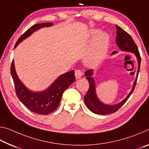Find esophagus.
<instances>
[{
  "instance_id": "1",
  "label": "esophagus",
  "mask_w": 149,
  "mask_h": 149,
  "mask_svg": "<svg viewBox=\"0 0 149 149\" xmlns=\"http://www.w3.org/2000/svg\"><path fill=\"white\" fill-rule=\"evenodd\" d=\"M82 75H83V73L80 70L78 69L75 71V77H76V79H79V78L82 76Z\"/></svg>"
}]
</instances>
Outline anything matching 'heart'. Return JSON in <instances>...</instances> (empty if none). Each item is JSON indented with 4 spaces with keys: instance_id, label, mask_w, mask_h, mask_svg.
I'll list each match as a JSON object with an SVG mask.
<instances>
[{
    "instance_id": "b5f03b06",
    "label": "heart",
    "mask_w": 149,
    "mask_h": 149,
    "mask_svg": "<svg viewBox=\"0 0 149 149\" xmlns=\"http://www.w3.org/2000/svg\"><path fill=\"white\" fill-rule=\"evenodd\" d=\"M99 30L92 29L90 31V37L93 41L89 53L86 58L89 65H96L107 54L110 42L109 35L106 33H100Z\"/></svg>"
}]
</instances>
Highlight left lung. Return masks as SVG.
<instances>
[{"instance_id":"8db88e82","label":"left lung","mask_w":149,"mask_h":149,"mask_svg":"<svg viewBox=\"0 0 149 149\" xmlns=\"http://www.w3.org/2000/svg\"><path fill=\"white\" fill-rule=\"evenodd\" d=\"M116 27L117 30L116 43L118 46L120 47V49L122 50L133 52V53L135 54L136 57H137L139 66L137 74V78H136L134 84H133L132 91H131L130 94L127 95V97L124 100H123L122 102L116 105H107L100 102L97 98V95H96L95 81L93 79V77H92L93 70H89L85 72V75L86 76V79L89 81V87L87 94L84 97V101L88 108L91 112L97 114L104 115L112 114V113L116 112V111L119 110L124 104V103L127 101V99L130 98V95L132 94L133 91H134L136 83H137L138 74L140 70L141 58L137 45L135 44V42L133 41L132 36L128 33L124 31V30L121 28L120 27L117 26V25H116ZM115 53H116V51H114L112 52V54Z\"/></svg>"}]
</instances>
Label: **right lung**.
<instances>
[{"label": "right lung", "instance_id": "1", "mask_svg": "<svg viewBox=\"0 0 149 149\" xmlns=\"http://www.w3.org/2000/svg\"><path fill=\"white\" fill-rule=\"evenodd\" d=\"M52 25V23L33 25L17 39L14 48L23 41V39L29 37L33 32L41 27H50ZM10 73L14 81L16 95L19 100L32 112L42 115L50 114L56 109L60 104L63 93L75 80V73L74 70H72L60 75L44 91L34 93L27 89L19 79L15 70L14 60H12L11 64Z\"/></svg>", "mask_w": 149, "mask_h": 149}]
</instances>
